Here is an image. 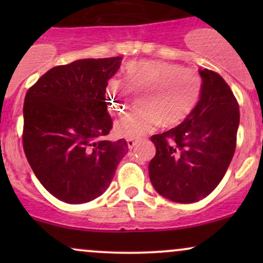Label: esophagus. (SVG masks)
<instances>
[{"label":"esophagus","mask_w":263,"mask_h":263,"mask_svg":"<svg viewBox=\"0 0 263 263\" xmlns=\"http://www.w3.org/2000/svg\"><path fill=\"white\" fill-rule=\"evenodd\" d=\"M137 143H138V142H137V140H135V138H128V140H127V146H128L129 149H132L134 147H136V144H137Z\"/></svg>","instance_id":"esophagus-1"}]
</instances>
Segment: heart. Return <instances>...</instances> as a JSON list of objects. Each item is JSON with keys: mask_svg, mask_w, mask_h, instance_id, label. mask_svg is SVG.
I'll return each mask as SVG.
<instances>
[{"mask_svg": "<svg viewBox=\"0 0 263 263\" xmlns=\"http://www.w3.org/2000/svg\"><path fill=\"white\" fill-rule=\"evenodd\" d=\"M123 81L110 79L106 85L107 107L115 115H122L129 107L132 91L144 92V110L129 115L117 123L119 134L138 137L163 121L176 125L192 112L199 100L203 80L194 69L182 68L163 60H136L123 69Z\"/></svg>", "mask_w": 263, "mask_h": 263, "instance_id": "1", "label": "heart"}]
</instances>
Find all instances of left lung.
Wrapping results in <instances>:
<instances>
[{
  "instance_id": "1",
  "label": "left lung",
  "mask_w": 263,
  "mask_h": 263,
  "mask_svg": "<svg viewBox=\"0 0 263 263\" xmlns=\"http://www.w3.org/2000/svg\"><path fill=\"white\" fill-rule=\"evenodd\" d=\"M203 86L192 112L177 127L151 141L156 156L149 179L162 197L180 204L208 197L224 178L236 147L238 104L215 71L199 69Z\"/></svg>"
}]
</instances>
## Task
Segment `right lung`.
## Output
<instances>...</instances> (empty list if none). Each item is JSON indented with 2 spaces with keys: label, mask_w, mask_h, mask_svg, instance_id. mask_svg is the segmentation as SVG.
Instances as JSON below:
<instances>
[{
  "label": "right lung",
  "mask_w": 263,
  "mask_h": 263,
  "mask_svg": "<svg viewBox=\"0 0 263 263\" xmlns=\"http://www.w3.org/2000/svg\"><path fill=\"white\" fill-rule=\"evenodd\" d=\"M121 60L80 59L54 66L26 93L27 161L42 185L68 204L100 197L128 152L123 138L104 140L112 128L106 85Z\"/></svg>",
  "instance_id": "right-lung-1"
}]
</instances>
